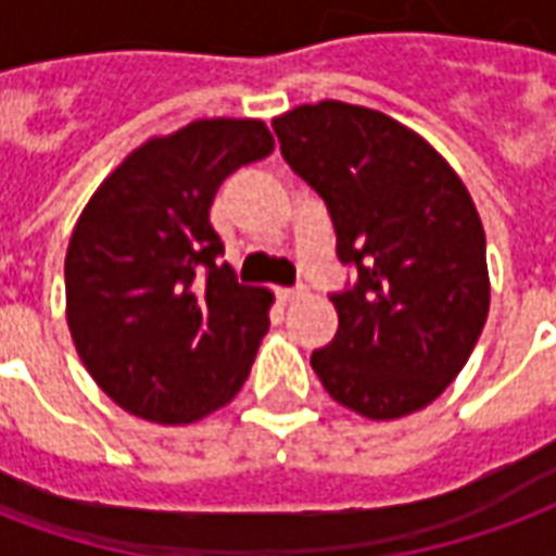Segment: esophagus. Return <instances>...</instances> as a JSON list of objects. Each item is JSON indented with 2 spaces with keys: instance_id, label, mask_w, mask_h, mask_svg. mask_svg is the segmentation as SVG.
I'll return each instance as SVG.
<instances>
[{
  "instance_id": "34e87169",
  "label": "esophagus",
  "mask_w": 556,
  "mask_h": 556,
  "mask_svg": "<svg viewBox=\"0 0 556 556\" xmlns=\"http://www.w3.org/2000/svg\"><path fill=\"white\" fill-rule=\"evenodd\" d=\"M275 293H278L281 302H295V299H302V295H305V287H278Z\"/></svg>"
}]
</instances>
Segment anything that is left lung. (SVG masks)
<instances>
[{
  "label": "left lung",
  "instance_id": "8db88e82",
  "mask_svg": "<svg viewBox=\"0 0 556 556\" xmlns=\"http://www.w3.org/2000/svg\"><path fill=\"white\" fill-rule=\"evenodd\" d=\"M281 156L326 201L338 334L311 355L331 400L372 420L429 406L489 317L485 233L456 172L394 117L340 100L275 117Z\"/></svg>",
  "mask_w": 556,
  "mask_h": 556
}]
</instances>
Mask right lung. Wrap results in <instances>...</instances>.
<instances>
[{
  "mask_svg": "<svg viewBox=\"0 0 556 556\" xmlns=\"http://www.w3.org/2000/svg\"><path fill=\"white\" fill-rule=\"evenodd\" d=\"M273 148L263 121H194L129 153L76 222L64 261L71 338L129 415L192 424L249 379L273 293L222 263L210 204Z\"/></svg>",
  "mask_w": 556,
  "mask_h": 556,
  "instance_id": "add662e5",
  "label": "right lung"
}]
</instances>
